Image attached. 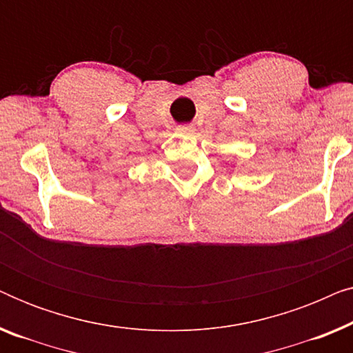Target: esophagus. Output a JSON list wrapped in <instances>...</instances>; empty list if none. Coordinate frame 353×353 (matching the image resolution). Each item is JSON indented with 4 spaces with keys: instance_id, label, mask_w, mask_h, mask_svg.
Returning a JSON list of instances; mask_svg holds the SVG:
<instances>
[{
    "instance_id": "obj_1",
    "label": "esophagus",
    "mask_w": 353,
    "mask_h": 353,
    "mask_svg": "<svg viewBox=\"0 0 353 353\" xmlns=\"http://www.w3.org/2000/svg\"><path fill=\"white\" fill-rule=\"evenodd\" d=\"M176 132L181 134H192L194 133V127H192V125H180V127L176 128Z\"/></svg>"
}]
</instances>
